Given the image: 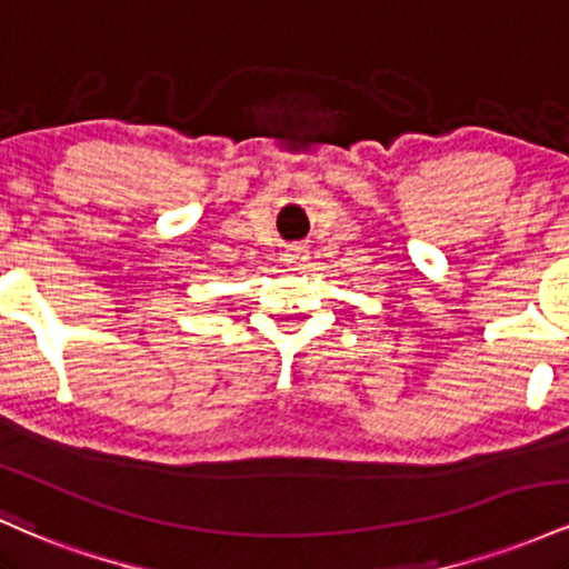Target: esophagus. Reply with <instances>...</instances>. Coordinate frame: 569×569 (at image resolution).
<instances>
[{
    "label": "esophagus",
    "instance_id": "34e87169",
    "mask_svg": "<svg viewBox=\"0 0 569 569\" xmlns=\"http://www.w3.org/2000/svg\"><path fill=\"white\" fill-rule=\"evenodd\" d=\"M307 259H310V251H307L305 246H289L286 248V253H283V262H286V267H289V270H305L307 267Z\"/></svg>",
    "mask_w": 569,
    "mask_h": 569
}]
</instances>
